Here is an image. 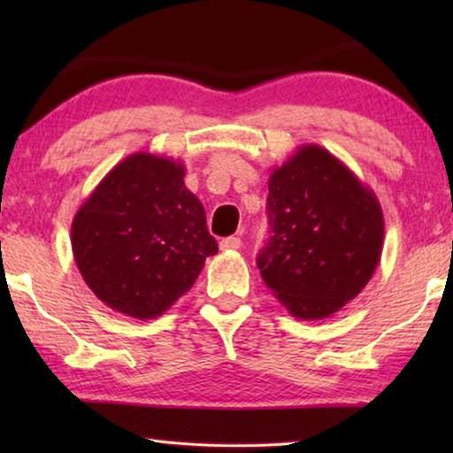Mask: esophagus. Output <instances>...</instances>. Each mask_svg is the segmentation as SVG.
I'll use <instances>...</instances> for the list:
<instances>
[{
	"instance_id": "34e87169",
	"label": "esophagus",
	"mask_w": 453,
	"mask_h": 453,
	"mask_svg": "<svg viewBox=\"0 0 453 453\" xmlns=\"http://www.w3.org/2000/svg\"><path fill=\"white\" fill-rule=\"evenodd\" d=\"M242 248V240L240 237H226V240L219 242V250L221 251H234V250H240Z\"/></svg>"
}]
</instances>
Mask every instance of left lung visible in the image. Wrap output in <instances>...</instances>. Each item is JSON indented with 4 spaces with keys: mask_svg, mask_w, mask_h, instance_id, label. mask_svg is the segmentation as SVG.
Listing matches in <instances>:
<instances>
[{
    "mask_svg": "<svg viewBox=\"0 0 453 453\" xmlns=\"http://www.w3.org/2000/svg\"><path fill=\"white\" fill-rule=\"evenodd\" d=\"M272 237L259 251L265 286L297 319H324L362 291L380 264V199L334 153L297 148L267 181Z\"/></svg>",
    "mask_w": 453,
    "mask_h": 453,
    "instance_id": "left-lung-1",
    "label": "left lung"
}]
</instances>
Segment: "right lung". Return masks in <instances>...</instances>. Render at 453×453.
Returning <instances> with one entry per match:
<instances>
[{"mask_svg":"<svg viewBox=\"0 0 453 453\" xmlns=\"http://www.w3.org/2000/svg\"><path fill=\"white\" fill-rule=\"evenodd\" d=\"M173 157L137 151L113 167L72 221L83 281L107 308L135 319L165 313L194 286L218 243Z\"/></svg>","mask_w":453,"mask_h":453,"instance_id":"obj_1","label":"right lung"}]
</instances>
